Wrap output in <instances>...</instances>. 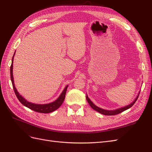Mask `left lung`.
Listing matches in <instances>:
<instances>
[{"instance_id":"left-lung-1","label":"left lung","mask_w":152,"mask_h":152,"mask_svg":"<svg viewBox=\"0 0 152 152\" xmlns=\"http://www.w3.org/2000/svg\"><path fill=\"white\" fill-rule=\"evenodd\" d=\"M139 95H140V93H139L138 96H137V98L135 99L134 102H133L132 103H131L129 105L126 106V107L121 108H118V109L115 110H113V111H110V110H103V109L100 108L98 107H96V106L95 104H94L89 99V98H88L87 95H86V99L87 101V102H88V103L89 104V105L92 107V108L94 109V110H96V111H97L98 112L102 113L103 115H117V114L121 113L123 112L124 111H125V110H126L129 108H130L131 107H132V106L134 105V104L135 103V102H136V100L137 99V98H138Z\"/></svg>"}]
</instances>
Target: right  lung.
<instances>
[{"label": "right lung", "instance_id": "right-lung-1", "mask_svg": "<svg viewBox=\"0 0 152 152\" xmlns=\"http://www.w3.org/2000/svg\"><path fill=\"white\" fill-rule=\"evenodd\" d=\"M14 56H15V54H14ZM14 56H12V63H11V68H10L11 80V82H12V84L14 91H15V94L17 98L18 99V100L20 101L21 104H23L24 106H25V107H26L27 108H30L32 110H34V111L39 112V113H50V112L54 111V110H57L62 104V103H63L64 99H65L68 86L65 87V89L63 90L61 94L59 96V97L56 101H55V102H54L53 103H49V104H37L31 103L27 102V101L25 99H24L19 93H18V92L17 91L16 87L15 86V84H14L13 75H12V65H13L12 63H13Z\"/></svg>", "mask_w": 152, "mask_h": 152}]
</instances>
